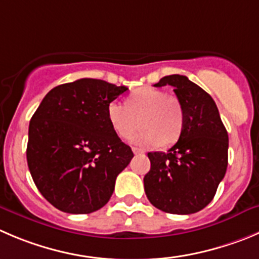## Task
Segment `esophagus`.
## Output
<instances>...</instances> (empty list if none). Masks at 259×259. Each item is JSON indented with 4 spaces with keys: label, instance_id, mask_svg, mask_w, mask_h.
Returning a JSON list of instances; mask_svg holds the SVG:
<instances>
[{
    "label": "esophagus",
    "instance_id": "1",
    "mask_svg": "<svg viewBox=\"0 0 259 259\" xmlns=\"http://www.w3.org/2000/svg\"><path fill=\"white\" fill-rule=\"evenodd\" d=\"M132 151H134V154H135V155L144 154V150H141V149H137V147H134V149H132Z\"/></svg>",
    "mask_w": 259,
    "mask_h": 259
}]
</instances>
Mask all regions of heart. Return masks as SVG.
Listing matches in <instances>:
<instances>
[{"instance_id":"b5f03b06","label":"heart","mask_w":259,"mask_h":259,"mask_svg":"<svg viewBox=\"0 0 259 259\" xmlns=\"http://www.w3.org/2000/svg\"><path fill=\"white\" fill-rule=\"evenodd\" d=\"M107 117L113 131L120 139H130L139 128L140 119L142 128L132 137V142L144 147L173 145L178 141L184 127L181 100L150 86L132 91L125 104L110 102Z\"/></svg>"}]
</instances>
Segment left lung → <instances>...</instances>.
Returning <instances> with one entry per match:
<instances>
[{"mask_svg":"<svg viewBox=\"0 0 259 259\" xmlns=\"http://www.w3.org/2000/svg\"><path fill=\"white\" fill-rule=\"evenodd\" d=\"M170 85L184 109V127L168 152H149L151 168L145 193L168 213L188 215L212 201L228 168L229 137L212 98L188 77L165 76L154 86Z\"/></svg>","mask_w":259,"mask_h":259,"instance_id":"left-lung-1","label":"left lung"}]
</instances>
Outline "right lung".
<instances>
[{
	"mask_svg": "<svg viewBox=\"0 0 259 259\" xmlns=\"http://www.w3.org/2000/svg\"><path fill=\"white\" fill-rule=\"evenodd\" d=\"M127 90L80 78L52 89L31 117L29 170L41 196L58 210L90 213L112 197L134 152L113 131L107 107Z\"/></svg>",
	"mask_w": 259,
	"mask_h": 259,
	"instance_id": "1",
	"label": "right lung"
}]
</instances>
